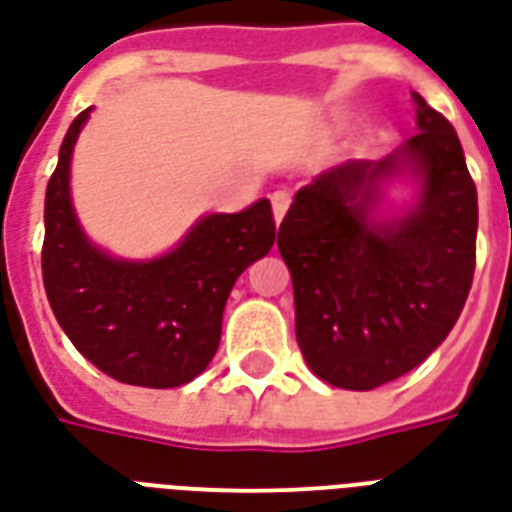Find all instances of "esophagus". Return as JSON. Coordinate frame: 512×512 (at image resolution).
<instances>
[{"label":"esophagus","mask_w":512,"mask_h":512,"mask_svg":"<svg viewBox=\"0 0 512 512\" xmlns=\"http://www.w3.org/2000/svg\"><path fill=\"white\" fill-rule=\"evenodd\" d=\"M271 208H274L276 222H282L287 214V208H290V192H285V189L274 192V195H271Z\"/></svg>","instance_id":"1"}]
</instances>
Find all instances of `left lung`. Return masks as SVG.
<instances>
[{
	"label": "left lung",
	"mask_w": 512,
	"mask_h": 512,
	"mask_svg": "<svg viewBox=\"0 0 512 512\" xmlns=\"http://www.w3.org/2000/svg\"><path fill=\"white\" fill-rule=\"evenodd\" d=\"M412 102L418 135L377 162L320 173L279 225L298 347L320 380L344 391H372L426 361L472 287L478 189L450 121L420 94ZM396 178L416 184V200L385 215Z\"/></svg>",
	"instance_id": "left-lung-1"
}]
</instances>
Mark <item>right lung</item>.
Segmentation results:
<instances>
[{"label":"right lung","instance_id":"obj_1","mask_svg":"<svg viewBox=\"0 0 512 512\" xmlns=\"http://www.w3.org/2000/svg\"><path fill=\"white\" fill-rule=\"evenodd\" d=\"M92 108L75 116L45 189L43 282L75 350L100 372L140 388H179L206 372L222 336L236 279L271 252V203L206 214L170 252L127 260L83 233L70 195L75 140Z\"/></svg>","mask_w":512,"mask_h":512}]
</instances>
